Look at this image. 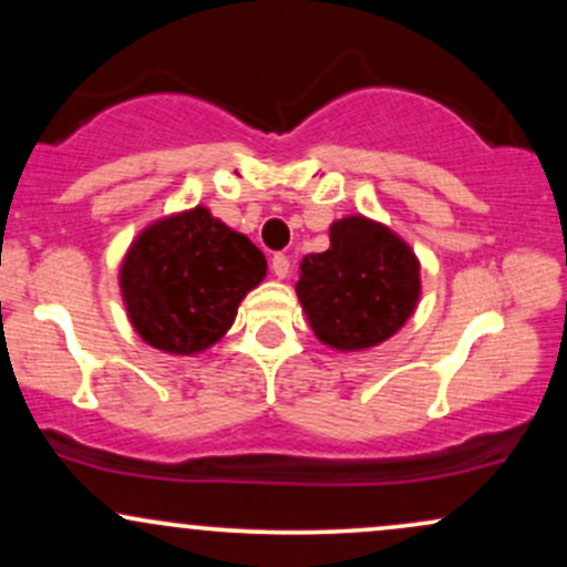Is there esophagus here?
<instances>
[{
	"mask_svg": "<svg viewBox=\"0 0 567 567\" xmlns=\"http://www.w3.org/2000/svg\"><path fill=\"white\" fill-rule=\"evenodd\" d=\"M271 275H275L277 279H285L290 275V261L288 256H282V252H277L275 258H271Z\"/></svg>",
	"mask_w": 567,
	"mask_h": 567,
	"instance_id": "obj_1",
	"label": "esophagus"
}]
</instances>
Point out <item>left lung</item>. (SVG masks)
Listing matches in <instances>:
<instances>
[{
  "label": "left lung",
  "mask_w": 567,
  "mask_h": 567,
  "mask_svg": "<svg viewBox=\"0 0 567 567\" xmlns=\"http://www.w3.org/2000/svg\"><path fill=\"white\" fill-rule=\"evenodd\" d=\"M298 301L324 347L368 351L413 317L421 261L400 234L368 216L330 224V247L298 266Z\"/></svg>",
  "instance_id": "1"
}]
</instances>
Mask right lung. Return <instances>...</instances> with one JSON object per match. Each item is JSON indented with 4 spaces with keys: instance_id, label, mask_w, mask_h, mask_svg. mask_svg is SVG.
I'll return each instance as SVG.
<instances>
[{
    "instance_id": "right-lung-1",
    "label": "right lung",
    "mask_w": 567,
    "mask_h": 567,
    "mask_svg": "<svg viewBox=\"0 0 567 567\" xmlns=\"http://www.w3.org/2000/svg\"><path fill=\"white\" fill-rule=\"evenodd\" d=\"M264 277V252L197 205L157 218L130 243L120 292L143 343L194 357L229 333L243 298Z\"/></svg>"
}]
</instances>
